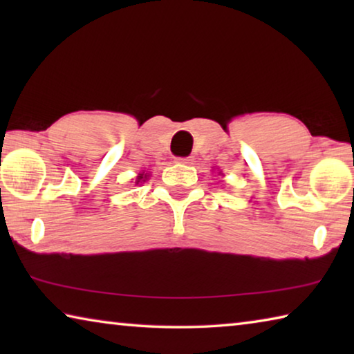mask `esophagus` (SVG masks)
I'll return each instance as SVG.
<instances>
[{
	"label": "esophagus",
	"instance_id": "34e87169",
	"mask_svg": "<svg viewBox=\"0 0 354 354\" xmlns=\"http://www.w3.org/2000/svg\"><path fill=\"white\" fill-rule=\"evenodd\" d=\"M176 162H179V164H185V165H190V164H194V158H192V156H189V158H178V159H176Z\"/></svg>",
	"mask_w": 354,
	"mask_h": 354
}]
</instances>
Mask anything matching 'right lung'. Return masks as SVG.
Returning a JSON list of instances; mask_svg holds the SVG:
<instances>
[{
  "label": "right lung",
  "instance_id": "add662e5",
  "mask_svg": "<svg viewBox=\"0 0 354 354\" xmlns=\"http://www.w3.org/2000/svg\"><path fill=\"white\" fill-rule=\"evenodd\" d=\"M148 173H145V171H142V173H139V176H137V179H136V184H139L140 181H143V183H145L147 181V179H148Z\"/></svg>",
  "mask_w": 354,
  "mask_h": 354
}]
</instances>
